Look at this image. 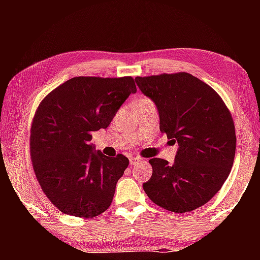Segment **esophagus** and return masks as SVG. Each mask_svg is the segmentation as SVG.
Here are the masks:
<instances>
[{
    "instance_id": "34e87169",
    "label": "esophagus",
    "mask_w": 260,
    "mask_h": 260,
    "mask_svg": "<svg viewBox=\"0 0 260 260\" xmlns=\"http://www.w3.org/2000/svg\"><path fill=\"white\" fill-rule=\"evenodd\" d=\"M141 160V158H138V157H131L129 158V164L133 166L135 164H138V162Z\"/></svg>"
}]
</instances>
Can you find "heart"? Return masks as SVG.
Segmentation results:
<instances>
[{
	"label": "heart",
	"mask_w": 260,
	"mask_h": 260,
	"mask_svg": "<svg viewBox=\"0 0 260 260\" xmlns=\"http://www.w3.org/2000/svg\"><path fill=\"white\" fill-rule=\"evenodd\" d=\"M141 100H148V99H141Z\"/></svg>",
	"instance_id": "b5f03b06"
}]
</instances>
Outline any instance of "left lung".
<instances>
[{
	"mask_svg": "<svg viewBox=\"0 0 260 260\" xmlns=\"http://www.w3.org/2000/svg\"><path fill=\"white\" fill-rule=\"evenodd\" d=\"M159 112V129L179 149L173 164L149 159L150 180L143 189L153 203L171 212L196 210L226 181L236 150L232 113L212 87L187 72L136 77Z\"/></svg>",
	"mask_w": 260,
	"mask_h": 260,
	"instance_id": "obj_1",
	"label": "left lung"
}]
</instances>
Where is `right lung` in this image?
I'll return each mask as SVG.
<instances>
[{
	"mask_svg": "<svg viewBox=\"0 0 260 260\" xmlns=\"http://www.w3.org/2000/svg\"><path fill=\"white\" fill-rule=\"evenodd\" d=\"M131 93L132 77H74L51 90L35 111L29 152L42 191L60 212L94 218L112 203L129 164L94 152L91 132L107 128Z\"/></svg>",
	"mask_w": 260,
	"mask_h": 260,
	"instance_id": "1",
	"label": "right lung"
}]
</instances>
